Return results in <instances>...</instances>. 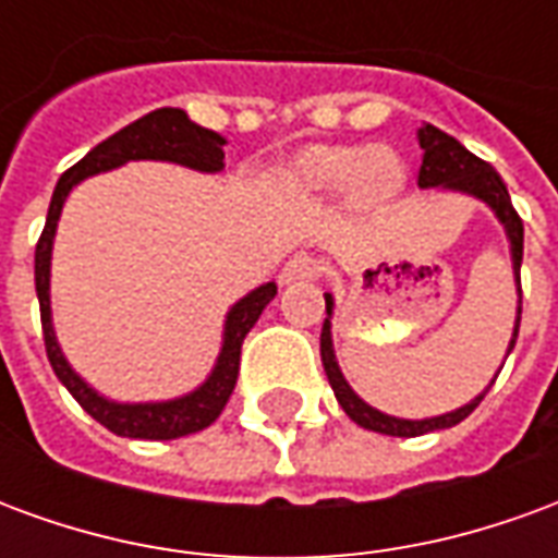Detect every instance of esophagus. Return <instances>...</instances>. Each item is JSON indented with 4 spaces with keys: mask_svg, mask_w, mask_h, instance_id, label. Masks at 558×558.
<instances>
[{
    "mask_svg": "<svg viewBox=\"0 0 558 558\" xmlns=\"http://www.w3.org/2000/svg\"><path fill=\"white\" fill-rule=\"evenodd\" d=\"M316 275H319V263H316V256L295 254L283 263V268H280V283H283V287H290V283H299V280H314Z\"/></svg>",
    "mask_w": 558,
    "mask_h": 558,
    "instance_id": "1",
    "label": "esophagus"
}]
</instances>
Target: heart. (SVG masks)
I'll list each match as a JSON object with an SVG mask.
<instances>
[{
	"instance_id": "1",
	"label": "heart",
	"mask_w": 558,
	"mask_h": 558,
	"mask_svg": "<svg viewBox=\"0 0 558 558\" xmlns=\"http://www.w3.org/2000/svg\"><path fill=\"white\" fill-rule=\"evenodd\" d=\"M299 175L314 187H340L355 179L364 199H383L400 184V163L386 151H352V148H311L299 160Z\"/></svg>"
}]
</instances>
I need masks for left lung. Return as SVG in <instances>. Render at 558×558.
<instances>
[{"mask_svg":"<svg viewBox=\"0 0 558 558\" xmlns=\"http://www.w3.org/2000/svg\"><path fill=\"white\" fill-rule=\"evenodd\" d=\"M418 143L424 148L421 155V170H418V187H448V191H460V194H472L484 199L487 206L496 211V218L502 220L505 232H508V242H511V266H514V280H517V292L520 290V263H523V220L517 215V208L511 206V196H508V187H505L502 175L493 170L487 160L475 158L466 146H460L454 137H448L445 131L433 125H421L418 128ZM331 307H335V299L326 295V323H323V335H319V352H323V367H326V376L331 388H335V398L343 407V412L350 415L355 424H362L364 430H376L386 433V436H421V433L430 430H445V427H454L460 421L466 418L469 412L478 407L484 395L460 407L454 412H445V415H436V418H424V421H410V418H395V415H386V412L374 410L367 407L355 391L350 388V383L343 379L338 367V359H335V347H331ZM520 314L523 307L517 304V319H514V335H511V347L508 352L514 350L517 343V331H520ZM505 352V359H508ZM502 371V367H499Z\"/></svg>","mask_w":558,"mask_h":558,"instance_id":"obj_1","label":"left lung"}]
</instances>
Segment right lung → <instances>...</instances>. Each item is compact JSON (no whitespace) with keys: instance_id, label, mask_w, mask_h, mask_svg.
I'll return each mask as SVG.
<instances>
[{"instance_id":"1","label":"right lung","mask_w":558,"mask_h":558,"mask_svg":"<svg viewBox=\"0 0 558 558\" xmlns=\"http://www.w3.org/2000/svg\"><path fill=\"white\" fill-rule=\"evenodd\" d=\"M223 143L227 140L199 128L187 119L184 110L175 107H160L155 113L143 116L137 122H131L122 131H116L113 137L92 148L89 155L77 160L71 170L62 172V179L56 182L47 223L38 244H35V292L41 304V328L47 359L53 364L59 383L74 395L83 410L92 418L101 421L104 427L116 436H131V439H179L187 433L206 430L211 421L218 418L227 400H230L235 379H239V359H242V343L247 331L254 328L259 314L266 311V304L278 295L275 283H263L254 292H247L242 302H235L227 314L223 326V347H220L218 364L203 386L184 395V398L163 400V403H116V400L101 398L95 388H89L80 379L65 355L59 350L53 335V319H50V256H53V235L65 196L71 187L83 179H89L95 172L113 170L128 160H172L191 170L218 172L223 170Z\"/></svg>"}]
</instances>
